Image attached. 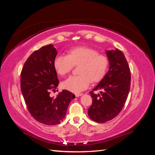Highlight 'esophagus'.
<instances>
[{"label":"esophagus","mask_w":155,"mask_h":155,"mask_svg":"<svg viewBox=\"0 0 155 155\" xmlns=\"http://www.w3.org/2000/svg\"><path fill=\"white\" fill-rule=\"evenodd\" d=\"M75 94V96L77 97H81V95H83V94L82 93H75L74 94Z\"/></svg>","instance_id":"1"}]
</instances>
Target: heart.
Listing matches in <instances>:
<instances>
[{
    "label": "heart",
    "mask_w": 155,
    "mask_h": 155,
    "mask_svg": "<svg viewBox=\"0 0 155 155\" xmlns=\"http://www.w3.org/2000/svg\"><path fill=\"white\" fill-rule=\"evenodd\" d=\"M54 67L64 76L69 73L74 66H78L77 76H71L62 83V87L73 93H79L93 83L99 81L106 74L108 59L93 48L79 47L71 49L67 55L58 54L54 58Z\"/></svg>",
    "instance_id": "b5f03b06"
}]
</instances>
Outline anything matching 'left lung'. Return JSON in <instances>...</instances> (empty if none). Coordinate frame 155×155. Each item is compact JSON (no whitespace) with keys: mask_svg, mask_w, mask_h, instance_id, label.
I'll list each match as a JSON object with an SVG mask.
<instances>
[{"mask_svg":"<svg viewBox=\"0 0 155 155\" xmlns=\"http://www.w3.org/2000/svg\"><path fill=\"white\" fill-rule=\"evenodd\" d=\"M109 69L100 83L90 92L93 103L88 114L92 120L103 123L113 119L123 109L130 87V71L121 51H107ZM101 90L100 94L94 91Z\"/></svg>","mask_w":155,"mask_h":155,"instance_id":"8db88e82","label":"left lung"}]
</instances>
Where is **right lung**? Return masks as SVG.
<instances>
[{"instance_id": "1", "label": "right lung", "mask_w": 155, "mask_h": 155, "mask_svg": "<svg viewBox=\"0 0 155 155\" xmlns=\"http://www.w3.org/2000/svg\"><path fill=\"white\" fill-rule=\"evenodd\" d=\"M57 54L53 45L44 46L32 52L21 71V92L29 113L35 120L46 125L61 123L75 97L67 90H62L55 98L50 97V91L59 83L53 64Z\"/></svg>"}]
</instances>
